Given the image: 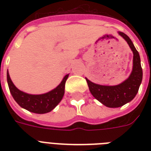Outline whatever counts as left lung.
I'll list each match as a JSON object with an SVG mask.
<instances>
[{
	"instance_id": "obj_1",
	"label": "left lung",
	"mask_w": 151,
	"mask_h": 151,
	"mask_svg": "<svg viewBox=\"0 0 151 151\" xmlns=\"http://www.w3.org/2000/svg\"><path fill=\"white\" fill-rule=\"evenodd\" d=\"M118 34L127 41L133 52V66L129 78L119 85L106 86L95 84L85 78L92 96L103 105L111 108L120 107L132 100L138 92L143 79V70L139 52L126 34L122 32H118Z\"/></svg>"
}]
</instances>
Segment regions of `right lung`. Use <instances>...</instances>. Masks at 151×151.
<instances>
[{
	"mask_svg": "<svg viewBox=\"0 0 151 151\" xmlns=\"http://www.w3.org/2000/svg\"><path fill=\"white\" fill-rule=\"evenodd\" d=\"M69 74L63 78L61 83L50 92L41 95L27 94L20 91L12 81L7 71V81L10 92L15 102L26 110L35 114H46L52 111L62 100L65 92V84Z\"/></svg>",
	"mask_w": 151,
	"mask_h": 151,
	"instance_id": "1",
	"label": "right lung"
}]
</instances>
